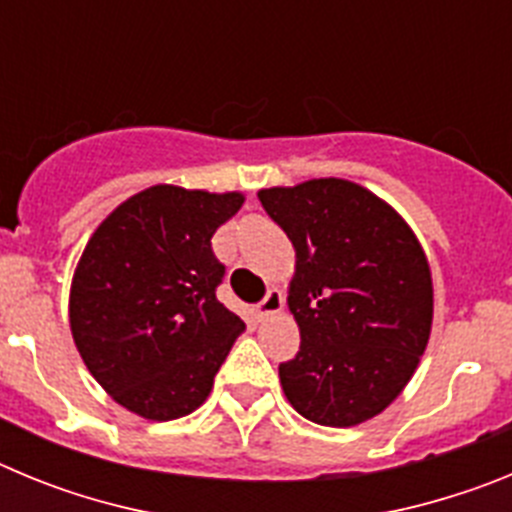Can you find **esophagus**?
<instances>
[{"label":"esophagus","mask_w":512,"mask_h":512,"mask_svg":"<svg viewBox=\"0 0 512 512\" xmlns=\"http://www.w3.org/2000/svg\"><path fill=\"white\" fill-rule=\"evenodd\" d=\"M284 307V295L279 292V289H269V295L264 297V300L259 302V307H256V312H259V318H271V315H277V312H282Z\"/></svg>","instance_id":"obj_1"}]
</instances>
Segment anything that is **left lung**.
Here are the masks:
<instances>
[{"label":"left lung","mask_w":512,"mask_h":512,"mask_svg":"<svg viewBox=\"0 0 512 512\" xmlns=\"http://www.w3.org/2000/svg\"><path fill=\"white\" fill-rule=\"evenodd\" d=\"M295 246L287 287L300 354L279 366L289 405L351 428L390 408L413 379L433 325L428 256L405 217L348 179L259 189Z\"/></svg>","instance_id":"1"}]
</instances>
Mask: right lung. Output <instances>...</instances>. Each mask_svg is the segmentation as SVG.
Here are the masks:
<instances>
[{
	"instance_id": "add662e5",
	"label": "right lung",
	"mask_w": 512,
	"mask_h": 512,
	"mask_svg": "<svg viewBox=\"0 0 512 512\" xmlns=\"http://www.w3.org/2000/svg\"><path fill=\"white\" fill-rule=\"evenodd\" d=\"M243 202V192L156 184L120 202L81 251L71 336L99 387L130 413L156 423L194 413L246 330L215 297L225 266L210 243Z\"/></svg>"
}]
</instances>
